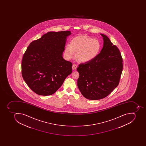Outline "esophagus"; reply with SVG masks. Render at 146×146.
<instances>
[{
    "label": "esophagus",
    "mask_w": 146,
    "mask_h": 146,
    "mask_svg": "<svg viewBox=\"0 0 146 146\" xmlns=\"http://www.w3.org/2000/svg\"><path fill=\"white\" fill-rule=\"evenodd\" d=\"M77 65L75 64H73V65H72V70H76V69H77Z\"/></svg>",
    "instance_id": "1"
}]
</instances>
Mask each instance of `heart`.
<instances>
[{
  "instance_id": "obj_1",
  "label": "heart",
  "mask_w": 146,
  "mask_h": 146,
  "mask_svg": "<svg viewBox=\"0 0 146 146\" xmlns=\"http://www.w3.org/2000/svg\"><path fill=\"white\" fill-rule=\"evenodd\" d=\"M101 46L97 39L85 35L77 36L72 39L70 45L66 46V56L71 58L77 52L76 58L80 62L91 61L99 55Z\"/></svg>"
}]
</instances>
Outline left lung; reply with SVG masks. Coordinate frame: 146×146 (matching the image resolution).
<instances>
[{
	"mask_svg": "<svg viewBox=\"0 0 146 146\" xmlns=\"http://www.w3.org/2000/svg\"><path fill=\"white\" fill-rule=\"evenodd\" d=\"M101 52L91 61L77 68L78 87L82 95L90 100L103 99L118 85L123 70V59L115 45L105 35Z\"/></svg>",
	"mask_w": 146,
	"mask_h": 146,
	"instance_id": "1",
	"label": "left lung"
}]
</instances>
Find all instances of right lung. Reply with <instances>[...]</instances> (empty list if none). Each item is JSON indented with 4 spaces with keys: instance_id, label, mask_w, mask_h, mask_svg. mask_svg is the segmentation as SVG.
Here are the masks:
<instances>
[{
    "instance_id": "1",
    "label": "right lung",
    "mask_w": 146,
    "mask_h": 146,
    "mask_svg": "<svg viewBox=\"0 0 146 146\" xmlns=\"http://www.w3.org/2000/svg\"><path fill=\"white\" fill-rule=\"evenodd\" d=\"M69 31H51L32 41L23 55L21 73L28 86L38 95L55 93L72 72V63L63 59Z\"/></svg>"
}]
</instances>
